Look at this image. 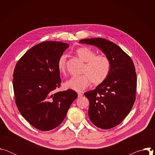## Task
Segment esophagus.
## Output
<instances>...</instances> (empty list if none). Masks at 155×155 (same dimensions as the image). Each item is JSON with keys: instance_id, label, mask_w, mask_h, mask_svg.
I'll return each mask as SVG.
<instances>
[{"instance_id": "34e87169", "label": "esophagus", "mask_w": 155, "mask_h": 155, "mask_svg": "<svg viewBox=\"0 0 155 155\" xmlns=\"http://www.w3.org/2000/svg\"><path fill=\"white\" fill-rule=\"evenodd\" d=\"M83 96V94H81V93H78V97H82Z\"/></svg>"}]
</instances>
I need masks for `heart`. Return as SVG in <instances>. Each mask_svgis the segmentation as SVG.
Segmentation results:
<instances>
[{
    "instance_id": "heart-1",
    "label": "heart",
    "mask_w": 155,
    "mask_h": 155,
    "mask_svg": "<svg viewBox=\"0 0 155 155\" xmlns=\"http://www.w3.org/2000/svg\"><path fill=\"white\" fill-rule=\"evenodd\" d=\"M77 56L86 62L83 73L80 76L72 77L64 83L67 89L77 92H82L89 86L91 81L93 84L98 85L104 82L110 71V62L105 55H96V53L90 47H81L75 51ZM66 54H62L58 61V69L61 74H65L67 69Z\"/></svg>"
}]
</instances>
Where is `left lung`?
I'll use <instances>...</instances> for the list:
<instances>
[{"label": "left lung", "mask_w": 155, "mask_h": 155, "mask_svg": "<svg viewBox=\"0 0 155 155\" xmlns=\"http://www.w3.org/2000/svg\"><path fill=\"white\" fill-rule=\"evenodd\" d=\"M80 43L94 45L109 59L110 71L94 90L84 93L89 99L88 116L97 127L108 129L128 115L136 99L137 76L130 58L115 43L102 38H86Z\"/></svg>", "instance_id": "8db88e82"}]
</instances>
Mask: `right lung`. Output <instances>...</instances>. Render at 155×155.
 <instances>
[{"label":"right lung","instance_id":"add662e5","mask_svg":"<svg viewBox=\"0 0 155 155\" xmlns=\"http://www.w3.org/2000/svg\"><path fill=\"white\" fill-rule=\"evenodd\" d=\"M69 47L61 41H43L29 50L17 62L13 86L21 115L43 131L52 130L64 120L77 93L68 90L54 93L61 79L58 61Z\"/></svg>","mask_w":155,"mask_h":155}]
</instances>
